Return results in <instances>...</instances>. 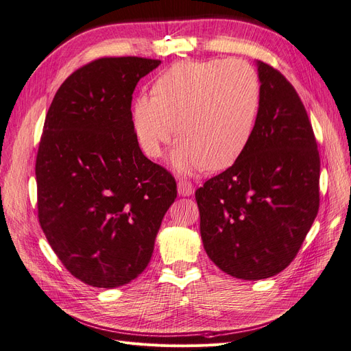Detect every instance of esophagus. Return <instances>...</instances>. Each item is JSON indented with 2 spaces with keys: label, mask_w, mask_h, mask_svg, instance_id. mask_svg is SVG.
<instances>
[{
  "label": "esophagus",
  "mask_w": 351,
  "mask_h": 351,
  "mask_svg": "<svg viewBox=\"0 0 351 351\" xmlns=\"http://www.w3.org/2000/svg\"><path fill=\"white\" fill-rule=\"evenodd\" d=\"M177 190L182 196H190L195 192V187L192 183L189 182V180H180V182L177 183Z\"/></svg>",
  "instance_id": "34e87169"
}]
</instances>
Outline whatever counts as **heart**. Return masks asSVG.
I'll use <instances>...</instances> for the list:
<instances>
[{
    "mask_svg": "<svg viewBox=\"0 0 351 351\" xmlns=\"http://www.w3.org/2000/svg\"><path fill=\"white\" fill-rule=\"evenodd\" d=\"M259 111L261 84L249 62H178L156 79L152 97L134 101L133 127L149 158L162 155L176 129L182 139L171 158L177 169L221 171L246 152Z\"/></svg>",
    "mask_w": 351,
    "mask_h": 351,
    "instance_id": "obj_1",
    "label": "heart"
}]
</instances>
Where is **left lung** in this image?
Segmentation results:
<instances>
[{
    "mask_svg": "<svg viewBox=\"0 0 351 351\" xmlns=\"http://www.w3.org/2000/svg\"><path fill=\"white\" fill-rule=\"evenodd\" d=\"M261 111L246 152L196 190L209 259L231 277L256 281L295 258L319 209L321 159L293 84L258 61Z\"/></svg>",
    "mask_w": 351,
    "mask_h": 351,
    "instance_id": "left-lung-1",
    "label": "left lung"
}]
</instances>
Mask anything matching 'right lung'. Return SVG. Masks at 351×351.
<instances>
[{"mask_svg": "<svg viewBox=\"0 0 351 351\" xmlns=\"http://www.w3.org/2000/svg\"><path fill=\"white\" fill-rule=\"evenodd\" d=\"M161 61L104 57L57 90L36 155L38 219L66 269L115 289L151 261L155 237L177 197L176 180L147 159L132 119V95Z\"/></svg>", "mask_w": 351, "mask_h": 351, "instance_id": "1", "label": "right lung"}]
</instances>
